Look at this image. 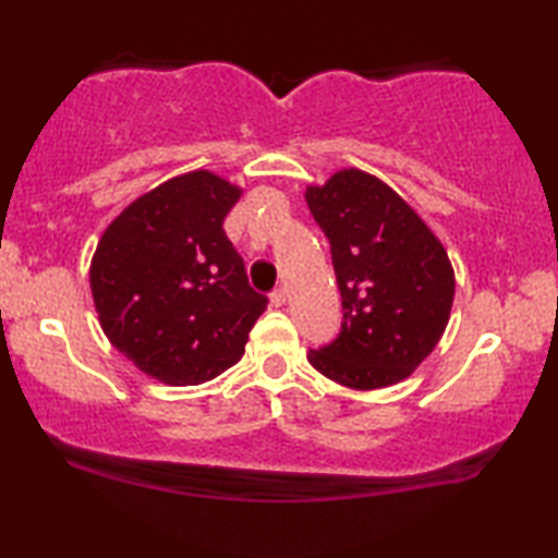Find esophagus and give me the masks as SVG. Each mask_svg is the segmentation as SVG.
Returning a JSON list of instances; mask_svg holds the SVG:
<instances>
[{"label":"esophagus","mask_w":558,"mask_h":558,"mask_svg":"<svg viewBox=\"0 0 558 558\" xmlns=\"http://www.w3.org/2000/svg\"><path fill=\"white\" fill-rule=\"evenodd\" d=\"M269 300L274 307H281V304H287V289L284 287H277L274 292L269 294Z\"/></svg>","instance_id":"1"}]
</instances>
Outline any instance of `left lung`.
Listing matches in <instances>:
<instances>
[{
    "mask_svg": "<svg viewBox=\"0 0 558 558\" xmlns=\"http://www.w3.org/2000/svg\"><path fill=\"white\" fill-rule=\"evenodd\" d=\"M307 205L330 239L342 325L307 361L357 391L399 384L432 353L454 300L449 256L386 182L361 170L307 187Z\"/></svg>",
    "mask_w": 558,
    "mask_h": 558,
    "instance_id": "1",
    "label": "left lung"
}]
</instances>
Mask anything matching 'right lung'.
<instances>
[{
  "instance_id": "right-lung-1",
  "label": "right lung",
  "mask_w": 558,
  "mask_h": 558,
  "mask_svg": "<svg viewBox=\"0 0 558 558\" xmlns=\"http://www.w3.org/2000/svg\"><path fill=\"white\" fill-rule=\"evenodd\" d=\"M241 190L197 170L134 201L98 241L90 292L111 345L170 386H195L241 361L266 310L223 231Z\"/></svg>"
}]
</instances>
